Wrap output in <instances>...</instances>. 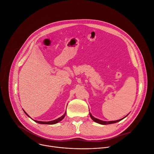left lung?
Wrapping results in <instances>:
<instances>
[{
    "label": "left lung",
    "mask_w": 154,
    "mask_h": 154,
    "mask_svg": "<svg viewBox=\"0 0 154 154\" xmlns=\"http://www.w3.org/2000/svg\"><path fill=\"white\" fill-rule=\"evenodd\" d=\"M90 114V116L91 117V119L94 121V122L98 123V124H102V125H107V124H114V123H117L118 122H119V121H120L121 120H122L123 119H121L120 120H114V121H108V122H107V121H103V120H99L98 119H96L94 117H93L92 116V114H91V113H89ZM126 117V116H125ZM124 117V118H125Z\"/></svg>",
    "instance_id": "left-lung-1"
}]
</instances>
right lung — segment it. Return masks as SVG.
<instances>
[{
	"label": "right lung",
	"mask_w": 154,
	"mask_h": 154,
	"mask_svg": "<svg viewBox=\"0 0 154 154\" xmlns=\"http://www.w3.org/2000/svg\"><path fill=\"white\" fill-rule=\"evenodd\" d=\"M23 112L26 113V114L27 116H29V115L27 114V113L23 110ZM66 112H65V114L62 116H61L60 117H59V118H58V119H55V120H52V121H49V122H42V121H37V120H34L35 122H37V123H38V124H50V125H52V124H57V123H58V122H59L60 121H61L64 117H65V116H66Z\"/></svg>",
	"instance_id": "right-lung-1"
}]
</instances>
